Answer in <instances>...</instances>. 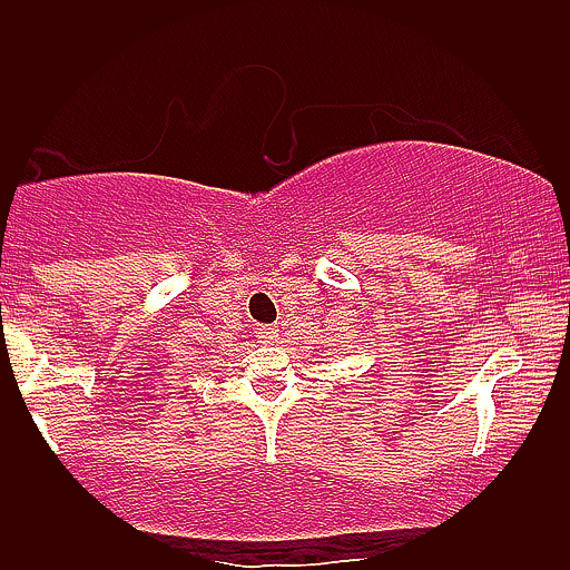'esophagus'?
Segmentation results:
<instances>
[{"label": "esophagus", "instance_id": "esophagus-1", "mask_svg": "<svg viewBox=\"0 0 570 570\" xmlns=\"http://www.w3.org/2000/svg\"><path fill=\"white\" fill-rule=\"evenodd\" d=\"M257 338H261V344H265V346L276 344L278 328H276V325H263V328H257Z\"/></svg>", "mask_w": 570, "mask_h": 570}]
</instances>
